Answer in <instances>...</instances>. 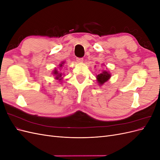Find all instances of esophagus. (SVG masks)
<instances>
[{"label": "esophagus", "mask_w": 160, "mask_h": 160, "mask_svg": "<svg viewBox=\"0 0 160 160\" xmlns=\"http://www.w3.org/2000/svg\"><path fill=\"white\" fill-rule=\"evenodd\" d=\"M76 60H77V61L78 62H82L83 61V58H80V57H77V59H76Z\"/></svg>", "instance_id": "1"}]
</instances>
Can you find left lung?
Wrapping results in <instances>:
<instances>
[{
    "label": "left lung",
    "instance_id": "left-lung-1",
    "mask_svg": "<svg viewBox=\"0 0 160 160\" xmlns=\"http://www.w3.org/2000/svg\"><path fill=\"white\" fill-rule=\"evenodd\" d=\"M110 74L107 71H103L102 73L97 75V79H98L99 85H103L105 82L107 81L110 78Z\"/></svg>",
    "mask_w": 160,
    "mask_h": 160
}]
</instances>
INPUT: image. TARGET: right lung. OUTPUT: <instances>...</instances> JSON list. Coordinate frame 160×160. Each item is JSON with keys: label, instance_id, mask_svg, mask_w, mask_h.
Segmentation results:
<instances>
[{"label": "right lung", "instance_id": "add662e5", "mask_svg": "<svg viewBox=\"0 0 160 160\" xmlns=\"http://www.w3.org/2000/svg\"><path fill=\"white\" fill-rule=\"evenodd\" d=\"M62 64H63V62H62L61 64H60V65H59V67H62ZM53 74L54 75H55V77H56V79H59V80H61V75H62V73H60V72H59L57 71V70H56V69H55L54 70V72H53Z\"/></svg>", "mask_w": 160, "mask_h": 160}]
</instances>
